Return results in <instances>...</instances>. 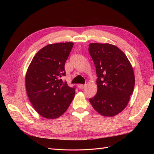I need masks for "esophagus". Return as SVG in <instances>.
Listing matches in <instances>:
<instances>
[{
	"instance_id": "esophagus-1",
	"label": "esophagus",
	"mask_w": 154,
	"mask_h": 154,
	"mask_svg": "<svg viewBox=\"0 0 154 154\" xmlns=\"http://www.w3.org/2000/svg\"><path fill=\"white\" fill-rule=\"evenodd\" d=\"M85 87V85H83V84H80V85H79V86H78L79 88H80V89H83V88H84Z\"/></svg>"
}]
</instances>
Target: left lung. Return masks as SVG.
I'll return each mask as SVG.
<instances>
[{
	"instance_id": "left-lung-1",
	"label": "left lung",
	"mask_w": 154,
	"mask_h": 154,
	"mask_svg": "<svg viewBox=\"0 0 154 154\" xmlns=\"http://www.w3.org/2000/svg\"><path fill=\"white\" fill-rule=\"evenodd\" d=\"M88 46L97 77V91L89 101L100 114L114 116L127 106L132 94L133 69L126 55L116 46L98 43Z\"/></svg>"
}]
</instances>
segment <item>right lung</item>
<instances>
[{"label":"right lung","mask_w":154,"mask_h":154,"mask_svg":"<svg viewBox=\"0 0 154 154\" xmlns=\"http://www.w3.org/2000/svg\"><path fill=\"white\" fill-rule=\"evenodd\" d=\"M72 42L49 44L32 58L26 76L29 100L40 116L55 119L67 110L76 87H70L61 78L66 76L65 63L73 47Z\"/></svg>","instance_id":"add662e5"}]
</instances>
